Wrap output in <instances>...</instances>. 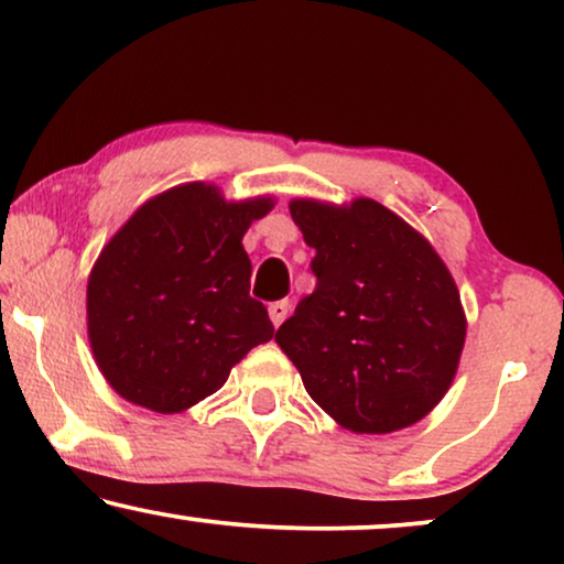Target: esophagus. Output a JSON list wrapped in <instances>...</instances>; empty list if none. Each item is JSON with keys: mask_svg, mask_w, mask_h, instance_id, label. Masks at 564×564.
<instances>
[{"mask_svg": "<svg viewBox=\"0 0 564 564\" xmlns=\"http://www.w3.org/2000/svg\"><path fill=\"white\" fill-rule=\"evenodd\" d=\"M288 311H290L288 300H276V303L269 305V321H272L274 328L282 326V321L288 318Z\"/></svg>", "mask_w": 564, "mask_h": 564, "instance_id": "1", "label": "esophagus"}]
</instances>
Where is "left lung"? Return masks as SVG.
<instances>
[{"label": "left lung", "mask_w": 564, "mask_h": 564, "mask_svg": "<svg viewBox=\"0 0 564 564\" xmlns=\"http://www.w3.org/2000/svg\"><path fill=\"white\" fill-rule=\"evenodd\" d=\"M290 215L315 249L313 295L274 341L315 403L354 434H392L446 395L467 318L442 257L419 230L369 197H300Z\"/></svg>", "instance_id": "obj_1"}]
</instances>
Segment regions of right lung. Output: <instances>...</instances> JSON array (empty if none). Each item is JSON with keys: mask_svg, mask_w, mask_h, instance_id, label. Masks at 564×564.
Listing matches in <instances>:
<instances>
[{"mask_svg": "<svg viewBox=\"0 0 564 564\" xmlns=\"http://www.w3.org/2000/svg\"><path fill=\"white\" fill-rule=\"evenodd\" d=\"M272 207L269 195L236 203L215 184H176L107 241L87 282V334L120 398L182 413L274 336L267 307L249 295L241 243Z\"/></svg>", "mask_w": 564, "mask_h": 564, "instance_id": "obj_1", "label": "right lung"}]
</instances>
